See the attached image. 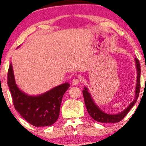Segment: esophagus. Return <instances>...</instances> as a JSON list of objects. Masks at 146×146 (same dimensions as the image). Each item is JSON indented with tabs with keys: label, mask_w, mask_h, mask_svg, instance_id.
Returning a JSON list of instances; mask_svg holds the SVG:
<instances>
[{
	"label": "esophagus",
	"mask_w": 146,
	"mask_h": 146,
	"mask_svg": "<svg viewBox=\"0 0 146 146\" xmlns=\"http://www.w3.org/2000/svg\"><path fill=\"white\" fill-rule=\"evenodd\" d=\"M80 82V80L78 78H74L72 80V84L74 86H76L79 84Z\"/></svg>",
	"instance_id": "obj_1"
}]
</instances>
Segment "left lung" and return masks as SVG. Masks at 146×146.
<instances>
[{
	"label": "left lung",
	"mask_w": 146,
	"mask_h": 146,
	"mask_svg": "<svg viewBox=\"0 0 146 146\" xmlns=\"http://www.w3.org/2000/svg\"><path fill=\"white\" fill-rule=\"evenodd\" d=\"M135 66L137 70V80H136V86L135 89V98L133 102L129 104V105L125 110L121 111V112L115 114H109L106 113L100 110L98 106L96 104L94 101L91 96L90 93L88 92V89L86 87H84V90H83L82 93L84 99L87 111L90 115L94 119V120L102 123H115L120 121L129 112L131 108L133 106L135 102H137V98L139 96V90H140V64H139V60L137 58H135Z\"/></svg>",
	"instance_id": "1"
}]
</instances>
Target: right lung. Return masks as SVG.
<instances>
[{
    "instance_id": "1",
    "label": "right lung",
    "mask_w": 146,
    "mask_h": 146,
    "mask_svg": "<svg viewBox=\"0 0 146 146\" xmlns=\"http://www.w3.org/2000/svg\"><path fill=\"white\" fill-rule=\"evenodd\" d=\"M7 84L15 109L25 120L38 127L49 126L56 121L63 95L70 85L66 82L42 94L28 95L17 86L12 64L8 72Z\"/></svg>"
}]
</instances>
